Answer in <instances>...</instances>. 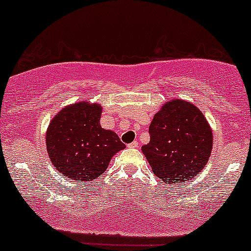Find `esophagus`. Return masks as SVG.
Returning a JSON list of instances; mask_svg holds the SVG:
<instances>
[{
	"instance_id": "1",
	"label": "esophagus",
	"mask_w": 251,
	"mask_h": 251,
	"mask_svg": "<svg viewBox=\"0 0 251 251\" xmlns=\"http://www.w3.org/2000/svg\"><path fill=\"white\" fill-rule=\"evenodd\" d=\"M138 141H133V143H131V144H128L127 146L129 147V149H137L138 147Z\"/></svg>"
}]
</instances>
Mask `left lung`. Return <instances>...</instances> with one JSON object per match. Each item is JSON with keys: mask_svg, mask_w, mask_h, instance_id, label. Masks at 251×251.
Here are the masks:
<instances>
[{"mask_svg": "<svg viewBox=\"0 0 251 251\" xmlns=\"http://www.w3.org/2000/svg\"><path fill=\"white\" fill-rule=\"evenodd\" d=\"M150 143L141 147L153 173L166 183L185 182L200 174L213 150V131L192 102L171 99L150 125Z\"/></svg>", "mask_w": 251, "mask_h": 251, "instance_id": "obj_1", "label": "left lung"}]
</instances>
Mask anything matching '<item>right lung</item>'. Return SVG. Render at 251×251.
<instances>
[{"mask_svg":"<svg viewBox=\"0 0 251 251\" xmlns=\"http://www.w3.org/2000/svg\"><path fill=\"white\" fill-rule=\"evenodd\" d=\"M101 112L100 104L83 100L63 107L51 119L45 134L47 151L64 177L77 182L95 180L126 147L117 133L101 127Z\"/></svg>","mask_w":251,"mask_h":251,"instance_id":"1","label":"right lung"}]
</instances>
